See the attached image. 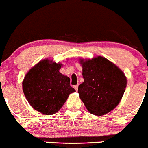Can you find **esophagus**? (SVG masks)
Returning a JSON list of instances; mask_svg holds the SVG:
<instances>
[{
    "mask_svg": "<svg viewBox=\"0 0 148 148\" xmlns=\"http://www.w3.org/2000/svg\"><path fill=\"white\" fill-rule=\"evenodd\" d=\"M78 87H79L78 84H77V85H74V88L75 89L76 91H77V90H78Z\"/></svg>",
    "mask_w": 148,
    "mask_h": 148,
    "instance_id": "obj_1",
    "label": "esophagus"
}]
</instances>
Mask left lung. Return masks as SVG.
<instances>
[{
	"label": "left lung",
	"mask_w": 148,
	"mask_h": 148,
	"mask_svg": "<svg viewBox=\"0 0 148 148\" xmlns=\"http://www.w3.org/2000/svg\"><path fill=\"white\" fill-rule=\"evenodd\" d=\"M80 64L84 82L79 86L78 93L89 112L101 116L114 110L127 87L124 73L102 56L80 59Z\"/></svg>",
	"instance_id": "obj_1"
}]
</instances>
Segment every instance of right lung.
I'll return each instance as SVG.
<instances>
[{"instance_id": "add662e5", "label": "right lung", "mask_w": 148, "mask_h": 148, "mask_svg": "<svg viewBox=\"0 0 148 148\" xmlns=\"http://www.w3.org/2000/svg\"><path fill=\"white\" fill-rule=\"evenodd\" d=\"M62 64L48 59L33 66L22 82L24 94L32 107L45 115H53L61 108L75 90L70 79L59 72Z\"/></svg>"}]
</instances>
